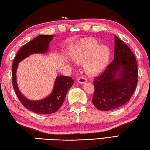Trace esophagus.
I'll use <instances>...</instances> for the list:
<instances>
[{
    "instance_id": "obj_1",
    "label": "esophagus",
    "mask_w": 150,
    "mask_h": 150,
    "mask_svg": "<svg viewBox=\"0 0 150 150\" xmlns=\"http://www.w3.org/2000/svg\"><path fill=\"white\" fill-rule=\"evenodd\" d=\"M87 79L86 78H85L84 76H79V77L78 78V81L79 83H84L85 82H87Z\"/></svg>"
}]
</instances>
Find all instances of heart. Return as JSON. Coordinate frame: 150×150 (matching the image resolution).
<instances>
[{
    "label": "heart",
    "instance_id": "b5f03b06",
    "mask_svg": "<svg viewBox=\"0 0 150 150\" xmlns=\"http://www.w3.org/2000/svg\"><path fill=\"white\" fill-rule=\"evenodd\" d=\"M72 57L76 63H85V69L90 74L101 72L108 64L110 57L109 48L100 45L96 39L89 38L82 41L72 52Z\"/></svg>",
    "mask_w": 150,
    "mask_h": 150
}]
</instances>
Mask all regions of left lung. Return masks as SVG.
<instances>
[{
    "label": "left lung",
    "mask_w": 150,
    "mask_h": 150,
    "mask_svg": "<svg viewBox=\"0 0 150 150\" xmlns=\"http://www.w3.org/2000/svg\"><path fill=\"white\" fill-rule=\"evenodd\" d=\"M114 60L94 78L93 103L101 111H109L124 105L132 96L138 82L135 55L129 47L115 36Z\"/></svg>",
    "instance_id": "left-lung-1"
}]
</instances>
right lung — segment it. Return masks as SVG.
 Returning <instances> with one entry per match:
<instances>
[{
	"mask_svg": "<svg viewBox=\"0 0 150 150\" xmlns=\"http://www.w3.org/2000/svg\"><path fill=\"white\" fill-rule=\"evenodd\" d=\"M53 38V35H40L27 42L18 51L12 65V85L18 98L26 108L41 115L54 113L62 107L67 92L74 84V80L69 76H58L50 95L41 100L33 101L26 98L20 93L16 81V71L18 64L30 55L47 52L48 45Z\"/></svg>",
	"mask_w": 150,
	"mask_h": 150,
	"instance_id": "add662e5",
	"label": "right lung"
}]
</instances>
